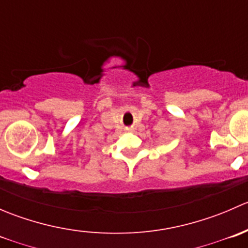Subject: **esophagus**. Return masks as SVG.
<instances>
[{
    "mask_svg": "<svg viewBox=\"0 0 248 248\" xmlns=\"http://www.w3.org/2000/svg\"><path fill=\"white\" fill-rule=\"evenodd\" d=\"M127 131H128V132H131V131H132V128H131V127H129V128H127Z\"/></svg>",
    "mask_w": 248,
    "mask_h": 248,
    "instance_id": "34e87169",
    "label": "esophagus"
}]
</instances>
